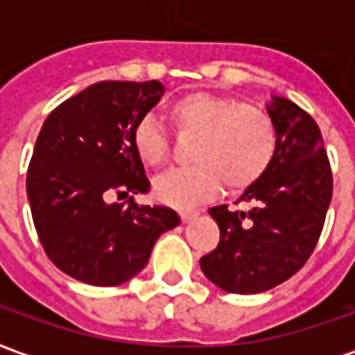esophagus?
<instances>
[{"label":"esophagus","instance_id":"34e87169","mask_svg":"<svg viewBox=\"0 0 355 355\" xmlns=\"http://www.w3.org/2000/svg\"><path fill=\"white\" fill-rule=\"evenodd\" d=\"M180 216H182V223H190L198 216V211H180Z\"/></svg>","mask_w":355,"mask_h":355}]
</instances>
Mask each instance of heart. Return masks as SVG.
Segmentation results:
<instances>
[{"label":"heart","mask_w":355,"mask_h":355,"mask_svg":"<svg viewBox=\"0 0 355 355\" xmlns=\"http://www.w3.org/2000/svg\"><path fill=\"white\" fill-rule=\"evenodd\" d=\"M178 131L196 132L190 148L192 165L175 167L154 180L157 200L169 205H193L213 198L220 184L243 190L266 173L277 148L272 117L253 104L207 93L178 98L169 108ZM132 148L142 162L157 167L167 155V137L154 116L132 127Z\"/></svg>","instance_id":"1"}]
</instances>
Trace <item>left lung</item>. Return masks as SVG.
<instances>
[{
  "label": "left lung",
  "instance_id": "8db88e82",
  "mask_svg": "<svg viewBox=\"0 0 355 355\" xmlns=\"http://www.w3.org/2000/svg\"><path fill=\"white\" fill-rule=\"evenodd\" d=\"M266 112L277 135L274 159L239 196L251 203L249 211L209 209L220 243L200 261L209 282L236 295L264 293L304 266L333 196L327 152L312 116L275 94Z\"/></svg>",
  "mask_w": 355,
  "mask_h": 355
}]
</instances>
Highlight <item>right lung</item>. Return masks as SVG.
Returning a JSON list of instances; mask_svg holds the SVG:
<instances>
[{
  "label": "right lung",
  "instance_id": "1",
  "mask_svg": "<svg viewBox=\"0 0 355 355\" xmlns=\"http://www.w3.org/2000/svg\"><path fill=\"white\" fill-rule=\"evenodd\" d=\"M163 93L155 80L98 81L53 110L35 140L26 177L35 232L53 264L78 282H129L163 232L180 224L169 207L112 201L150 188L132 127Z\"/></svg>",
  "mask_w": 355,
  "mask_h": 355
}]
</instances>
